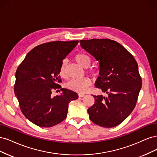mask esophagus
Segmentation results:
<instances>
[{
  "mask_svg": "<svg viewBox=\"0 0 157 157\" xmlns=\"http://www.w3.org/2000/svg\"><path fill=\"white\" fill-rule=\"evenodd\" d=\"M78 96H79V97H83L84 96H85V94H82V93H79Z\"/></svg>",
  "mask_w": 157,
  "mask_h": 157,
  "instance_id": "34e87169",
  "label": "esophagus"
}]
</instances>
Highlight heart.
I'll return each mask as SVG.
<instances>
[{"instance_id":"b5f03b06","label":"heart","mask_w":157,"mask_h":157,"mask_svg":"<svg viewBox=\"0 0 157 157\" xmlns=\"http://www.w3.org/2000/svg\"><path fill=\"white\" fill-rule=\"evenodd\" d=\"M75 60L76 62L80 64L83 68H87L91 62V58L89 55L85 52H80L75 55ZM67 64V60H63L59 68V74L62 78L67 77V72H66V66ZM89 72L92 74L93 75L97 74V70L94 68H90L89 70ZM91 84V81L87 78H83L81 79H72L70 80L67 84V87L73 90V91L83 93L87 88Z\"/></svg>"}]
</instances>
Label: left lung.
Here are the masks:
<instances>
[{
	"instance_id": "obj_1",
	"label": "left lung",
	"mask_w": 157,
	"mask_h": 157,
	"mask_svg": "<svg viewBox=\"0 0 157 157\" xmlns=\"http://www.w3.org/2000/svg\"><path fill=\"white\" fill-rule=\"evenodd\" d=\"M81 47L99 62V76L95 87L102 95H93L94 104L87 112L90 121L112 128L132 113L141 88L138 66L122 45L109 39L80 40Z\"/></svg>"
}]
</instances>
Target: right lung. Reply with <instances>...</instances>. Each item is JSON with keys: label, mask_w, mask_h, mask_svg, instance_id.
Instances as JSON below:
<instances>
[{"label": "right lung", "mask_w": 157, "mask_h": 157, "mask_svg": "<svg viewBox=\"0 0 157 157\" xmlns=\"http://www.w3.org/2000/svg\"><path fill=\"white\" fill-rule=\"evenodd\" d=\"M78 42L55 41L39 45L27 53L18 67L15 94L22 113L34 124L52 127L62 122L67 116L69 103L78 98L76 93L59 84L62 82L60 64ZM59 88L62 93L52 96V90Z\"/></svg>", "instance_id": "add662e5"}]
</instances>
